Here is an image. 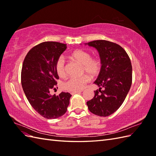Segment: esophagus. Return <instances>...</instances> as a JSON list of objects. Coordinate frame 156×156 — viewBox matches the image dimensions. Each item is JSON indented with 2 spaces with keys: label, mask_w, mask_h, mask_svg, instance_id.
Instances as JSON below:
<instances>
[{
  "label": "esophagus",
  "mask_w": 156,
  "mask_h": 156,
  "mask_svg": "<svg viewBox=\"0 0 156 156\" xmlns=\"http://www.w3.org/2000/svg\"><path fill=\"white\" fill-rule=\"evenodd\" d=\"M82 92V91H76V92H71V94L73 95V94H78V93H80Z\"/></svg>",
  "instance_id": "obj_1"
}]
</instances>
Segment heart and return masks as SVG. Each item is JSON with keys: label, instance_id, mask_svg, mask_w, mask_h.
Returning <instances> with one entry per match:
<instances>
[{"label": "heart", "instance_id": "obj_1", "mask_svg": "<svg viewBox=\"0 0 156 156\" xmlns=\"http://www.w3.org/2000/svg\"><path fill=\"white\" fill-rule=\"evenodd\" d=\"M72 56L75 60L81 63L84 67V71L92 76L98 74L101 70V62L96 58H92L90 52L84 50H76L72 52ZM57 74L60 77H64L66 74L65 70V59L63 56H60L57 59L55 64ZM90 82L88 76L84 75L80 77H70L65 81L63 88L69 92L80 91L85 88L86 85Z\"/></svg>", "mask_w": 156, "mask_h": 156}]
</instances>
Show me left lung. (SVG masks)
Instances as JSON below:
<instances>
[{"instance_id":"obj_1","label":"left lung","mask_w":156,"mask_h":156,"mask_svg":"<svg viewBox=\"0 0 156 156\" xmlns=\"http://www.w3.org/2000/svg\"><path fill=\"white\" fill-rule=\"evenodd\" d=\"M86 44L97 49L102 64L94 82L100 88L94 91L93 98L86 102L87 106L92 114L108 116L121 106L131 87V61L125 50L114 42L98 40Z\"/></svg>"}]
</instances>
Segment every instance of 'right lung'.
<instances>
[{"label":"right lung","instance_id":"add662e5","mask_svg":"<svg viewBox=\"0 0 156 156\" xmlns=\"http://www.w3.org/2000/svg\"><path fill=\"white\" fill-rule=\"evenodd\" d=\"M66 49V44L44 42L31 48L25 56L21 71V84L29 103L38 113L47 119H55L67 111L72 96L62 92L50 95L55 89L57 74L55 64Z\"/></svg>","mask_w":156,"mask_h":156}]
</instances>
